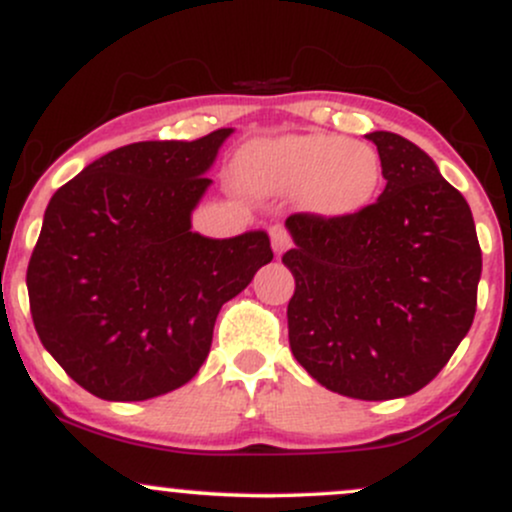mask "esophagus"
<instances>
[{
    "label": "esophagus",
    "mask_w": 512,
    "mask_h": 512,
    "mask_svg": "<svg viewBox=\"0 0 512 512\" xmlns=\"http://www.w3.org/2000/svg\"><path fill=\"white\" fill-rule=\"evenodd\" d=\"M291 248V236L289 233H286V228H281V226H274L272 228V250H274V255L279 257V255H284L286 250Z\"/></svg>",
    "instance_id": "obj_1"
}]
</instances>
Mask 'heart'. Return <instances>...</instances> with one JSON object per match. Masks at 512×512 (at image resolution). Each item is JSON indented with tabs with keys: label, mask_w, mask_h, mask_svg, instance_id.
<instances>
[{
	"label": "heart",
	"mask_w": 512,
	"mask_h": 512,
	"mask_svg": "<svg viewBox=\"0 0 512 512\" xmlns=\"http://www.w3.org/2000/svg\"><path fill=\"white\" fill-rule=\"evenodd\" d=\"M236 173L257 195H301L310 214L344 221L378 199L383 158L375 146L342 134H286L245 146Z\"/></svg>",
	"instance_id": "b5f03b06"
}]
</instances>
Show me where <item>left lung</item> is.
<instances>
[{
  "label": "left lung",
  "mask_w": 512,
  "mask_h": 512,
  "mask_svg": "<svg viewBox=\"0 0 512 512\" xmlns=\"http://www.w3.org/2000/svg\"><path fill=\"white\" fill-rule=\"evenodd\" d=\"M385 190L344 221L293 214L296 279L289 342L310 378L383 402L419 392L469 332L481 250L472 209L431 156L395 132H370Z\"/></svg>",
  "instance_id": "left-lung-1"
}]
</instances>
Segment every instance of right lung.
Listing matches in <instances>:
<instances>
[{
	"mask_svg": "<svg viewBox=\"0 0 512 512\" xmlns=\"http://www.w3.org/2000/svg\"><path fill=\"white\" fill-rule=\"evenodd\" d=\"M233 132L120 146L52 195L28 262L31 315L50 356L91 395L142 402L190 383L221 305L272 262L267 231H192Z\"/></svg>",
	"mask_w": 512,
	"mask_h": 512,
	"instance_id": "add662e5",
	"label": "right lung"
}]
</instances>
